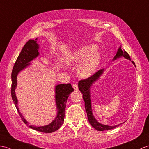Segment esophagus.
Listing matches in <instances>:
<instances>
[{
    "label": "esophagus",
    "instance_id": "obj_1",
    "mask_svg": "<svg viewBox=\"0 0 149 149\" xmlns=\"http://www.w3.org/2000/svg\"><path fill=\"white\" fill-rule=\"evenodd\" d=\"M72 88H73L75 91H77L78 89V85H77V84H73L72 85Z\"/></svg>",
    "mask_w": 149,
    "mask_h": 149
}]
</instances>
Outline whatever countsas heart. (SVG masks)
Masks as SVG:
<instances>
[{"label":"heart","instance_id":"b5f03b06","mask_svg":"<svg viewBox=\"0 0 149 149\" xmlns=\"http://www.w3.org/2000/svg\"><path fill=\"white\" fill-rule=\"evenodd\" d=\"M95 45H85L76 49L69 55L67 61L69 64L81 63L78 67V73L82 77H88L95 71L100 64L101 54Z\"/></svg>","mask_w":149,"mask_h":149}]
</instances>
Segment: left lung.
<instances>
[{"instance_id":"1","label":"left lung","mask_w":149,"mask_h":149,"mask_svg":"<svg viewBox=\"0 0 149 149\" xmlns=\"http://www.w3.org/2000/svg\"><path fill=\"white\" fill-rule=\"evenodd\" d=\"M122 56L126 59H129V60L131 61V58L130 56H129L127 52L125 51H122L120 47H119V48H118L116 55H115L113 58V60H115V59H117V58H120L122 57ZM132 62H133V64L135 65L134 62L133 61H132ZM103 72H104V69H100V71H98L97 72H95V74L91 76V77H90L87 79H85V80H80L78 82V88L81 93L83 94V99L85 101V110H86V112H87V118H88L89 123H90L92 126L94 128H95V130L97 131H101L108 130H112V129L117 127V126H118V125H120L121 124H119L117 125H114V126H110V125L102 124L95 119V118L94 117L93 113H92L90 89L92 85L93 84L95 81H96L99 78H100L101 75L103 73Z\"/></svg>"}]
</instances>
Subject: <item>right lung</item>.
I'll list each match as a JSON object with an SVG mask.
<instances>
[{
	"instance_id": "1",
	"label": "right lung",
	"mask_w": 149,
	"mask_h": 149,
	"mask_svg": "<svg viewBox=\"0 0 149 149\" xmlns=\"http://www.w3.org/2000/svg\"><path fill=\"white\" fill-rule=\"evenodd\" d=\"M37 39L38 38H36L34 40V39H30L27 42V43L22 48L20 54H19L14 66H13L11 74V96L22 120L25 124L28 125L29 127L32 128L36 131L42 132V133H50L58 130L63 124L64 120L66 102H67L69 94L74 91V89L72 87L71 84H59L55 86V97L57 113L55 119L50 124L44 125V126L38 127L36 125H29L28 122L25 119L24 116L19 112L18 107V100L15 94V88L17 86V75L22 70L31 64V63H29L30 62L34 60L39 55L38 52L39 45L37 43Z\"/></svg>"
}]
</instances>
